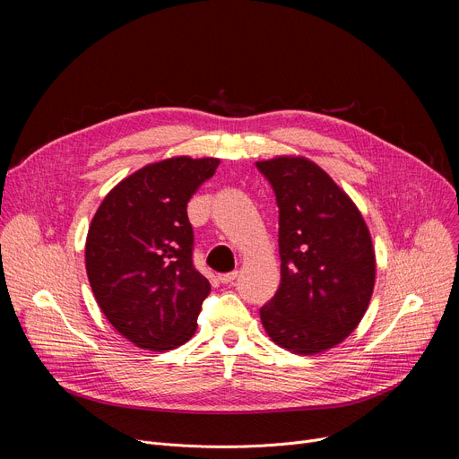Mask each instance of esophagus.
<instances>
[{
    "label": "esophagus",
    "instance_id": "34e87169",
    "mask_svg": "<svg viewBox=\"0 0 459 459\" xmlns=\"http://www.w3.org/2000/svg\"><path fill=\"white\" fill-rule=\"evenodd\" d=\"M236 277H238V273H236V272H232V273H221V275L217 277V279H220V282H221V284H232Z\"/></svg>",
    "mask_w": 459,
    "mask_h": 459
}]
</instances>
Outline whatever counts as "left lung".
<instances>
[{
	"mask_svg": "<svg viewBox=\"0 0 459 459\" xmlns=\"http://www.w3.org/2000/svg\"><path fill=\"white\" fill-rule=\"evenodd\" d=\"M279 206L281 282L260 308L270 339L292 353L339 346L363 320L376 282V251L363 213L305 156L256 161Z\"/></svg>",
	"mask_w": 459,
	"mask_h": 459,
	"instance_id": "left-lung-1",
	"label": "left lung"
}]
</instances>
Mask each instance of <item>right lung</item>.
Listing matches in <instances>:
<instances>
[{"instance_id": "right-lung-1", "label": "right lung", "mask_w": 459, "mask_h": 459, "mask_svg": "<svg viewBox=\"0 0 459 459\" xmlns=\"http://www.w3.org/2000/svg\"><path fill=\"white\" fill-rule=\"evenodd\" d=\"M217 158L173 156L120 180L92 215L85 268L108 322L134 346L186 344L210 282L191 262L187 203L215 173Z\"/></svg>"}]
</instances>
